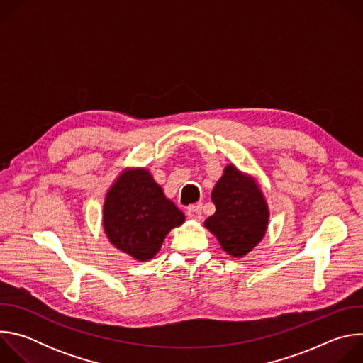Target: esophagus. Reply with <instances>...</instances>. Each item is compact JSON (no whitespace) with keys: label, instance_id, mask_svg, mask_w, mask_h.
Listing matches in <instances>:
<instances>
[{"label":"esophagus","instance_id":"esophagus-1","mask_svg":"<svg viewBox=\"0 0 363 363\" xmlns=\"http://www.w3.org/2000/svg\"><path fill=\"white\" fill-rule=\"evenodd\" d=\"M186 216L194 221H199L202 218V205L201 203H194V205L188 206Z\"/></svg>","mask_w":363,"mask_h":363}]
</instances>
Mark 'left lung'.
<instances>
[{
    "label": "left lung",
    "instance_id": "obj_1",
    "mask_svg": "<svg viewBox=\"0 0 363 363\" xmlns=\"http://www.w3.org/2000/svg\"><path fill=\"white\" fill-rule=\"evenodd\" d=\"M211 199L216 213L203 225L228 255L244 257L263 240L269 225L270 213L260 186L252 177L227 165Z\"/></svg>",
    "mask_w": 363,
    "mask_h": 363
}]
</instances>
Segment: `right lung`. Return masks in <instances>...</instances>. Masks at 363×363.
<instances>
[{
    "mask_svg": "<svg viewBox=\"0 0 363 363\" xmlns=\"http://www.w3.org/2000/svg\"><path fill=\"white\" fill-rule=\"evenodd\" d=\"M184 221V213L145 168L125 169L103 203V228L108 240L138 262L157 255L167 234Z\"/></svg>",
    "mask_w": 363,
    "mask_h": 363,
    "instance_id": "right-lung-1",
    "label": "right lung"
}]
</instances>
